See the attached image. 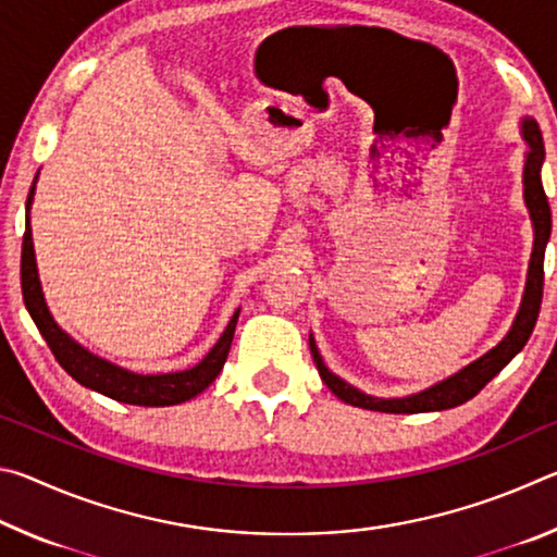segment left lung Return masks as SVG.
Here are the masks:
<instances>
[{"instance_id":"8db88e82","label":"left lung","mask_w":557,"mask_h":557,"mask_svg":"<svg viewBox=\"0 0 557 557\" xmlns=\"http://www.w3.org/2000/svg\"><path fill=\"white\" fill-rule=\"evenodd\" d=\"M521 137L528 149L525 162H523V201L533 223V252H531V260H528V275H525L521 307H518L508 334L492 348V351H486L484 356H479L476 361L465 366V369L451 373L449 379L437 381L435 385H430V388L420 393L403 395V398H375V395L358 391L351 383L338 379L336 373L326 369L324 358L317 348L314 336L309 334V348H312L317 371L326 383V388L332 391L336 398L354 405V408L375 410V412H395V414L449 410V408H457L461 403H467L469 398H474V395L482 391L484 385L492 381L494 375L525 346L528 336H531L535 326V319H539V312H541L543 258H545V245L550 240L553 221H550V203H548V196L543 191V178H541V169L545 162V147H543V135H541L539 122L533 117H523Z\"/></svg>"}]
</instances>
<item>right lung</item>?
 <instances>
[{
    "instance_id": "obj_1",
    "label": "right lung",
    "mask_w": 557,
    "mask_h": 557,
    "mask_svg": "<svg viewBox=\"0 0 557 557\" xmlns=\"http://www.w3.org/2000/svg\"><path fill=\"white\" fill-rule=\"evenodd\" d=\"M39 178V174H36ZM36 178L32 184L29 199H26V231L22 243V295L24 305L29 309L34 324L39 326L41 336L61 363V369L78 381L86 388L108 395L112 400L127 403V405H145V408H164V405H178L196 398L215 381L221 373L225 358L231 351V342L235 334V324H238L240 309H235L228 326L221 334L219 342L206 354L199 363L186 371H172V373H135L122 369L90 354L86 346H81L73 336H69L63 329L55 324L53 314L46 305L39 268H36V252H34V235H32V203L36 194Z\"/></svg>"
}]
</instances>
